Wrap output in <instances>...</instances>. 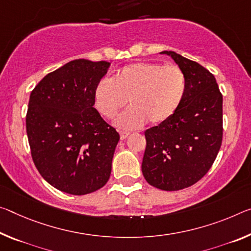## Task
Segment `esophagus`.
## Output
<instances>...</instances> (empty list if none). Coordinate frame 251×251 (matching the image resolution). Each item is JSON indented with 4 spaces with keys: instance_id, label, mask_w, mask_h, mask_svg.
I'll use <instances>...</instances> for the list:
<instances>
[{
    "instance_id": "34e87169",
    "label": "esophagus",
    "mask_w": 251,
    "mask_h": 251,
    "mask_svg": "<svg viewBox=\"0 0 251 251\" xmlns=\"http://www.w3.org/2000/svg\"><path fill=\"white\" fill-rule=\"evenodd\" d=\"M129 136L128 132H121V140H126Z\"/></svg>"
}]
</instances>
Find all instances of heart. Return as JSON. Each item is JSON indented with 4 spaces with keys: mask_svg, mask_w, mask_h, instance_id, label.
Segmentation results:
<instances>
[{
    "mask_svg": "<svg viewBox=\"0 0 251 251\" xmlns=\"http://www.w3.org/2000/svg\"><path fill=\"white\" fill-rule=\"evenodd\" d=\"M186 78L180 67L158 62H136L124 67L113 80L104 78L95 88V107L111 118L125 107L129 108L115 119L122 129L138 128L150 122L161 125L172 118L183 101Z\"/></svg>",
    "mask_w": 251,
    "mask_h": 251,
    "instance_id": "1",
    "label": "heart"
}]
</instances>
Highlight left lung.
Instances as JSON below:
<instances>
[{
	"instance_id": "left-lung-1",
	"label": "left lung",
	"mask_w": 251,
	"mask_h": 251,
	"mask_svg": "<svg viewBox=\"0 0 251 251\" xmlns=\"http://www.w3.org/2000/svg\"><path fill=\"white\" fill-rule=\"evenodd\" d=\"M186 78L183 101L172 118L146 129L142 172L151 185L177 191L203 177L222 143V95L214 75L174 51H162Z\"/></svg>"
}]
</instances>
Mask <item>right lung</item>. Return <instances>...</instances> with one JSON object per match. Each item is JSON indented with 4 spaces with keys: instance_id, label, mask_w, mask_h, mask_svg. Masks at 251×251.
<instances>
[{
    "instance_id": "obj_1",
    "label": "right lung",
    "mask_w": 251,
    "mask_h": 251,
    "mask_svg": "<svg viewBox=\"0 0 251 251\" xmlns=\"http://www.w3.org/2000/svg\"><path fill=\"white\" fill-rule=\"evenodd\" d=\"M110 63L73 60L48 74L30 95L26 134L35 168L62 192L83 196L109 180L119 134L95 108Z\"/></svg>"
}]
</instances>
